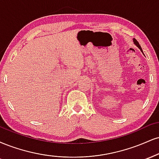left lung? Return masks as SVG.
<instances>
[{
	"mask_svg": "<svg viewBox=\"0 0 159 159\" xmlns=\"http://www.w3.org/2000/svg\"><path fill=\"white\" fill-rule=\"evenodd\" d=\"M133 41H134V43H135V45H136V46H137V47H139V48L141 49V52H143L142 49H141V46H140V44H139V42H138V41H137V40H136V39H135V38H134V39H133Z\"/></svg>",
	"mask_w": 159,
	"mask_h": 159,
	"instance_id": "left-lung-1",
	"label": "left lung"
}]
</instances>
